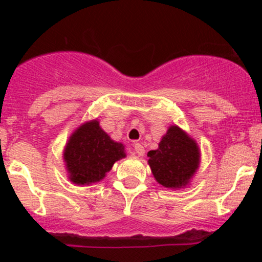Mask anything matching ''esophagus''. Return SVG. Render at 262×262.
I'll list each match as a JSON object with an SVG mask.
<instances>
[{
	"label": "esophagus",
	"instance_id": "1",
	"mask_svg": "<svg viewBox=\"0 0 262 262\" xmlns=\"http://www.w3.org/2000/svg\"><path fill=\"white\" fill-rule=\"evenodd\" d=\"M134 151H135V154H137L138 156H143V155H144L145 150H144V148H143V145L141 144V143H135V144H134Z\"/></svg>",
	"mask_w": 262,
	"mask_h": 262
}]
</instances>
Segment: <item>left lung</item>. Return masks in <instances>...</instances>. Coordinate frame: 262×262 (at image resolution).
Segmentation results:
<instances>
[{
	"instance_id": "1",
	"label": "left lung",
	"mask_w": 262,
	"mask_h": 262,
	"mask_svg": "<svg viewBox=\"0 0 262 262\" xmlns=\"http://www.w3.org/2000/svg\"><path fill=\"white\" fill-rule=\"evenodd\" d=\"M148 157L159 184L167 188H180L195 173L200 155L196 143L174 125L161 139L159 149L149 151Z\"/></svg>"
}]
</instances>
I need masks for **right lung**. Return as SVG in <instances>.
Returning a JSON list of instances; mask_svg holds the SVG:
<instances>
[{
  "label": "right lung",
  "mask_w": 262,
  "mask_h": 262,
  "mask_svg": "<svg viewBox=\"0 0 262 262\" xmlns=\"http://www.w3.org/2000/svg\"><path fill=\"white\" fill-rule=\"evenodd\" d=\"M124 145L110 138L98 120L77 128L67 143L64 161L70 180L77 185H89L105 178L114 162L125 157Z\"/></svg>",
  "instance_id": "obj_1"
}]
</instances>
